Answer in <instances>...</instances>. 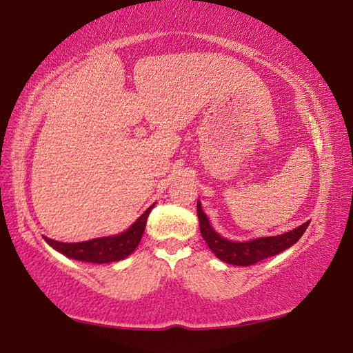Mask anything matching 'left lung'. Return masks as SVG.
<instances>
[{"label": "left lung", "instance_id": "obj_1", "mask_svg": "<svg viewBox=\"0 0 353 353\" xmlns=\"http://www.w3.org/2000/svg\"><path fill=\"white\" fill-rule=\"evenodd\" d=\"M198 218L201 234L204 236L207 246L212 249V252L216 255L219 260L236 266L255 265V263H259L261 260H266L272 255L283 252V250L291 248L292 244H296L301 240V236L303 235V232L307 230V227L310 224V221H307V223L296 227L294 230L286 232L283 235L255 238V240L250 241L238 243L225 240V238H223L213 230L207 214L202 212L201 202H198Z\"/></svg>", "mask_w": 353, "mask_h": 353}]
</instances>
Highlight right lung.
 Instances as JSON below:
<instances>
[{
	"label": "right lung",
	"mask_w": 353,
	"mask_h": 353,
	"mask_svg": "<svg viewBox=\"0 0 353 353\" xmlns=\"http://www.w3.org/2000/svg\"><path fill=\"white\" fill-rule=\"evenodd\" d=\"M151 205L135 223L129 227L126 232L119 235L94 238V240L82 241V243H61L51 238L43 236L45 241L54 248L59 252L70 256V259L88 261V263H112L126 259L139 246L143 232H145L146 221L149 213L152 210Z\"/></svg>",
	"instance_id": "1"
}]
</instances>
